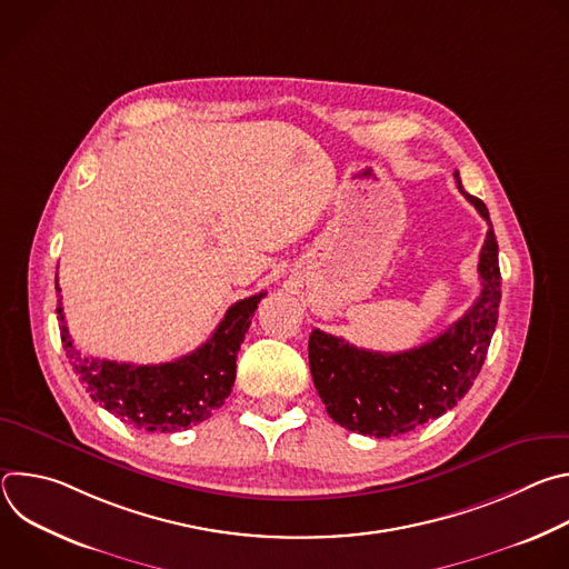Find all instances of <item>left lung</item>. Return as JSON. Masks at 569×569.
Instances as JSON below:
<instances>
[{
    "label": "left lung",
    "mask_w": 569,
    "mask_h": 569,
    "mask_svg": "<svg viewBox=\"0 0 569 569\" xmlns=\"http://www.w3.org/2000/svg\"><path fill=\"white\" fill-rule=\"evenodd\" d=\"M455 180L489 222L477 266L481 290L466 315L430 342L398 353L358 349L319 329L310 333L315 389L329 417L351 432L389 439L439 419L468 393L489 353L502 297L498 240L489 209L463 191L457 171Z\"/></svg>",
    "instance_id": "8db88e82"
}]
</instances>
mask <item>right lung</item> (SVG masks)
I'll list each match as a JSON object with an SVG mask.
<instances>
[{
    "label": "right lung",
    "instance_id": "right-lung-1",
    "mask_svg": "<svg viewBox=\"0 0 569 569\" xmlns=\"http://www.w3.org/2000/svg\"><path fill=\"white\" fill-rule=\"evenodd\" d=\"M56 290L60 340L78 380L101 408L146 432L187 430L220 408L236 380L238 349L266 297L259 292L229 306L211 338L189 356L161 365H128L76 351L62 315L58 279Z\"/></svg>",
    "mask_w": 569,
    "mask_h": 569
}]
</instances>
